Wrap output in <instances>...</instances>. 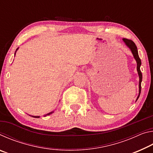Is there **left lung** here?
<instances>
[{"label": "left lung", "instance_id": "obj_1", "mask_svg": "<svg viewBox=\"0 0 153 153\" xmlns=\"http://www.w3.org/2000/svg\"><path fill=\"white\" fill-rule=\"evenodd\" d=\"M123 42L125 43V45L128 46L129 49H130L131 53H132V55L134 56V58L135 59V60L137 63V71H138V74L139 76V94L136 100V101H137V100L138 99L140 94V92H141V82L142 81V75L140 71L141 60L138 56V49H137L135 43H134L133 41H131V40L126 39V38H123Z\"/></svg>", "mask_w": 153, "mask_h": 153}]
</instances>
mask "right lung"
<instances>
[{
	"instance_id": "1",
	"label": "right lung",
	"mask_w": 153,
	"mask_h": 153,
	"mask_svg": "<svg viewBox=\"0 0 153 153\" xmlns=\"http://www.w3.org/2000/svg\"><path fill=\"white\" fill-rule=\"evenodd\" d=\"M18 49H19V48H17V50H16V51H15V54H16V52H17V51L18 50ZM53 113H54V111H51V112L48 113L46 114V115H44V117H46V116L51 115V114H52ZM30 116H32V117H35V118H39V117H40V116H33V115H30Z\"/></svg>"
}]
</instances>
